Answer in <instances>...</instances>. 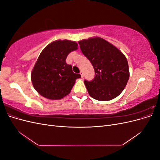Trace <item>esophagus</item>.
I'll use <instances>...</instances> for the list:
<instances>
[{
	"label": "esophagus",
	"instance_id": "obj_1",
	"mask_svg": "<svg viewBox=\"0 0 160 160\" xmlns=\"http://www.w3.org/2000/svg\"><path fill=\"white\" fill-rule=\"evenodd\" d=\"M80 75H81V76L82 78H83V77H84V75H83V71H81V72H80Z\"/></svg>",
	"mask_w": 160,
	"mask_h": 160
}]
</instances>
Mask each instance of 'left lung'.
<instances>
[{
    "label": "left lung",
    "instance_id": "left-lung-1",
    "mask_svg": "<svg viewBox=\"0 0 160 160\" xmlns=\"http://www.w3.org/2000/svg\"><path fill=\"white\" fill-rule=\"evenodd\" d=\"M80 49L93 65L95 76L84 81L89 95L98 101H109L122 93L129 77L126 57L108 41L100 37L79 41Z\"/></svg>",
    "mask_w": 160,
    "mask_h": 160
}]
</instances>
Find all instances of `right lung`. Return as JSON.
Segmentation results:
<instances>
[{"instance_id": "obj_1", "label": "right lung", "mask_w": 160, "mask_h": 160, "mask_svg": "<svg viewBox=\"0 0 160 160\" xmlns=\"http://www.w3.org/2000/svg\"><path fill=\"white\" fill-rule=\"evenodd\" d=\"M77 46L75 41L58 40L42 51L31 72L34 88L41 95L55 100L70 93L81 75L74 73L65 60L71 51L78 49Z\"/></svg>"}]
</instances>
